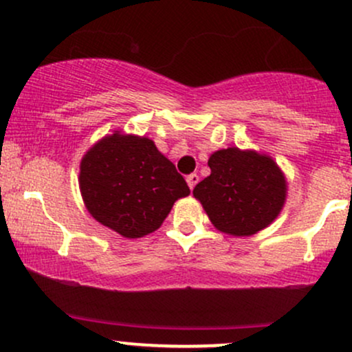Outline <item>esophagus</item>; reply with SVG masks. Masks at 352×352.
<instances>
[{"label":"esophagus","instance_id":"esophagus-1","mask_svg":"<svg viewBox=\"0 0 352 352\" xmlns=\"http://www.w3.org/2000/svg\"><path fill=\"white\" fill-rule=\"evenodd\" d=\"M187 184H188L190 190L195 188V185L199 184V175H197V173H190V175L187 177Z\"/></svg>","mask_w":352,"mask_h":352}]
</instances>
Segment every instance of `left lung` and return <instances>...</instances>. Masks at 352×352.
I'll use <instances>...</instances> for the list:
<instances>
[{
    "instance_id": "8db88e82",
    "label": "left lung",
    "mask_w": 352,
    "mask_h": 352,
    "mask_svg": "<svg viewBox=\"0 0 352 352\" xmlns=\"http://www.w3.org/2000/svg\"><path fill=\"white\" fill-rule=\"evenodd\" d=\"M208 167L212 173L197 184L193 195L220 232L254 235L281 212L286 180L270 157L230 147L212 153Z\"/></svg>"
}]
</instances>
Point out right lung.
<instances>
[{
    "instance_id": "obj_1",
    "label": "right lung",
    "mask_w": 352,
    "mask_h": 352,
    "mask_svg": "<svg viewBox=\"0 0 352 352\" xmlns=\"http://www.w3.org/2000/svg\"><path fill=\"white\" fill-rule=\"evenodd\" d=\"M79 187L89 213L125 238L155 232L175 200L190 193L175 165L151 139L119 132L84 155Z\"/></svg>"
}]
</instances>
